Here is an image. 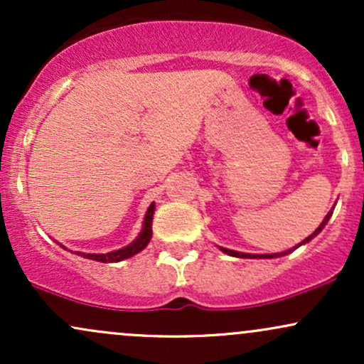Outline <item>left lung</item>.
<instances>
[{
    "label": "left lung",
    "instance_id": "obj_1",
    "mask_svg": "<svg viewBox=\"0 0 364 364\" xmlns=\"http://www.w3.org/2000/svg\"><path fill=\"white\" fill-rule=\"evenodd\" d=\"M332 208H333V207H332ZM330 217H332V210H330L328 214L325 215V219L321 220V224L318 225V228L315 229V231H313V235L308 236L306 240H303L301 243H299V245H296L294 248H292V250H287V252H282V253H265V255H258V253H243V252H235V250L223 248V246H219V250H220V252H224L225 255H231V257H237V258H277V257H284V255H287V253L294 252V250H296V248H299V246H301V245H306L308 241H311L313 237H315L316 235H320V231H321V229L325 228V225H327V223H328Z\"/></svg>",
    "mask_w": 364,
    "mask_h": 364
}]
</instances>
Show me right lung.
<instances>
[{"label":"right lung","instance_id":"add662e5","mask_svg":"<svg viewBox=\"0 0 364 364\" xmlns=\"http://www.w3.org/2000/svg\"><path fill=\"white\" fill-rule=\"evenodd\" d=\"M154 210H156V203L152 202L149 205L147 212H145V219H144V224H141L139 236H136L135 240L132 241V243L124 246V248L114 250V252H109V253H83V252H75V253L80 255V257H83V258H89V260L102 262V263H116V262H121V260H127V258L133 257V255L140 253L141 250H144L145 246L150 243V237H152ZM58 245H60V243H58ZM63 248H65V246H63Z\"/></svg>","mask_w":364,"mask_h":364}]
</instances>
